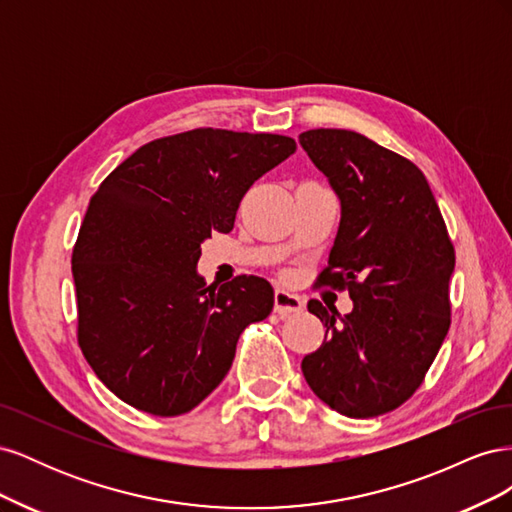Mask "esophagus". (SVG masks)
<instances>
[{
    "mask_svg": "<svg viewBox=\"0 0 512 512\" xmlns=\"http://www.w3.org/2000/svg\"><path fill=\"white\" fill-rule=\"evenodd\" d=\"M303 309V301L299 294H292L284 288L275 290V312L280 316H288V314H297Z\"/></svg>",
    "mask_w": 512,
    "mask_h": 512,
    "instance_id": "1",
    "label": "esophagus"
}]
</instances>
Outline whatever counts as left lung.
I'll list each match as a JSON object with an SVG mask.
<instances>
[{"instance_id":"1","label":"left lung","mask_w":512,"mask_h":512,"mask_svg":"<svg viewBox=\"0 0 512 512\" xmlns=\"http://www.w3.org/2000/svg\"><path fill=\"white\" fill-rule=\"evenodd\" d=\"M299 143L342 207L322 282L348 286L352 312L307 309L327 327L301 369L335 412L399 408L423 382L451 327L455 250L425 175L352 130H307Z\"/></svg>"}]
</instances>
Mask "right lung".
<instances>
[{"label":"right lung","instance_id":"right-lung-1","mask_svg":"<svg viewBox=\"0 0 512 512\" xmlns=\"http://www.w3.org/2000/svg\"><path fill=\"white\" fill-rule=\"evenodd\" d=\"M297 151L280 134L198 128L136 149L94 194L72 252L79 344L126 404L179 416L213 393L241 331L265 320L267 280L207 286L200 245L230 232L250 185Z\"/></svg>","mask_w":512,"mask_h":512}]
</instances>
